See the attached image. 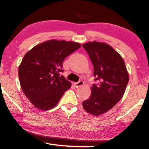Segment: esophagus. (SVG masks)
Returning a JSON list of instances; mask_svg holds the SVG:
<instances>
[{
  "label": "esophagus",
  "instance_id": "34e87169",
  "mask_svg": "<svg viewBox=\"0 0 149 149\" xmlns=\"http://www.w3.org/2000/svg\"><path fill=\"white\" fill-rule=\"evenodd\" d=\"M83 84H84V82H83V80H80V81H78V83H75L74 85L76 86V88H78V87H80L82 86V85H83Z\"/></svg>",
  "mask_w": 149,
  "mask_h": 149
}]
</instances>
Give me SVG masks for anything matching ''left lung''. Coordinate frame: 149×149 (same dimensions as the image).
<instances>
[{
	"label": "left lung",
	"instance_id": "obj_1",
	"mask_svg": "<svg viewBox=\"0 0 149 149\" xmlns=\"http://www.w3.org/2000/svg\"><path fill=\"white\" fill-rule=\"evenodd\" d=\"M83 47L88 53L94 67L97 85L91 88V95L82 103L89 113L98 116L107 113L123 97L129 73L122 57L105 42H88Z\"/></svg>",
	"mask_w": 149,
	"mask_h": 149
}]
</instances>
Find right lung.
I'll use <instances>...</instances> for the list:
<instances>
[{"mask_svg":"<svg viewBox=\"0 0 149 149\" xmlns=\"http://www.w3.org/2000/svg\"><path fill=\"white\" fill-rule=\"evenodd\" d=\"M80 47L79 42L53 39L26 53L19 66V79L24 94L36 108L53 109L71 88V82L60 72L65 58Z\"/></svg>","mask_w":149,"mask_h":149,"instance_id":"add662e5","label":"right lung"}]
</instances>
